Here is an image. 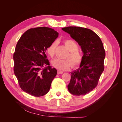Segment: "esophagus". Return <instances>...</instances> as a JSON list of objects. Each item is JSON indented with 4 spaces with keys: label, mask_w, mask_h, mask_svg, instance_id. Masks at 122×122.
<instances>
[{
    "label": "esophagus",
    "mask_w": 122,
    "mask_h": 122,
    "mask_svg": "<svg viewBox=\"0 0 122 122\" xmlns=\"http://www.w3.org/2000/svg\"><path fill=\"white\" fill-rule=\"evenodd\" d=\"M63 73V72L62 71H60V70L57 71V73H58V74H62Z\"/></svg>",
    "instance_id": "esophagus-1"
}]
</instances>
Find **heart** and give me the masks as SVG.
I'll use <instances>...</instances> for the list:
<instances>
[{
  "label": "heart",
  "mask_w": 122,
  "mask_h": 122,
  "mask_svg": "<svg viewBox=\"0 0 122 122\" xmlns=\"http://www.w3.org/2000/svg\"><path fill=\"white\" fill-rule=\"evenodd\" d=\"M64 45L70 51L69 54L66 58L69 59H55L52 61V65L60 70H67L73 66V67L78 66L82 61V56L81 52L78 50L79 46L73 40L68 39L64 41ZM57 46L56 41L52 42L46 49V52L51 58L55 55L56 50Z\"/></svg>",
  "instance_id": "heart-1"
}]
</instances>
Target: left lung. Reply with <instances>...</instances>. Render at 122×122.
<instances>
[{"mask_svg":"<svg viewBox=\"0 0 122 122\" xmlns=\"http://www.w3.org/2000/svg\"><path fill=\"white\" fill-rule=\"evenodd\" d=\"M81 46L83 53L80 68L71 72L69 91L77 96L84 95L95 89L104 71L105 52L98 35L92 30L79 27L62 28Z\"/></svg>","mask_w":122,"mask_h":122,"instance_id":"1","label":"left lung"}]
</instances>
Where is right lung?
Returning a JSON list of instances; mask_svg holds the SVG:
<instances>
[{
    "label": "right lung",
    "mask_w": 122,
    "mask_h": 122,
    "mask_svg": "<svg viewBox=\"0 0 122 122\" xmlns=\"http://www.w3.org/2000/svg\"><path fill=\"white\" fill-rule=\"evenodd\" d=\"M58 35L52 28L37 27L26 31L18 41L14 73L21 89L31 95L40 97L50 90L57 70L50 66L46 53Z\"/></svg>",
    "instance_id": "right-lung-1"
}]
</instances>
